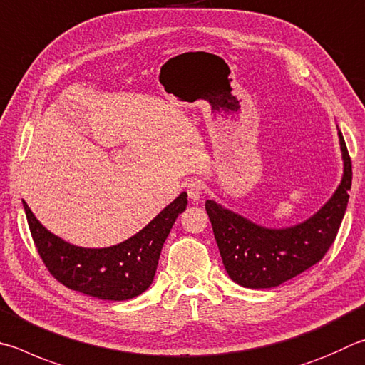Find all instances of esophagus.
<instances>
[{"label":"esophagus","instance_id":"1","mask_svg":"<svg viewBox=\"0 0 365 365\" xmlns=\"http://www.w3.org/2000/svg\"><path fill=\"white\" fill-rule=\"evenodd\" d=\"M185 190H187V195H188L191 201H200L204 187H202V183L200 180H191V182L187 183Z\"/></svg>","mask_w":365,"mask_h":365}]
</instances>
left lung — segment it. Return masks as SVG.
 <instances>
[{
  "mask_svg": "<svg viewBox=\"0 0 365 365\" xmlns=\"http://www.w3.org/2000/svg\"><path fill=\"white\" fill-rule=\"evenodd\" d=\"M344 170L340 187L327 204L292 228L269 230L205 201V212L228 276L249 289H271L319 263L332 246L346 210L351 190V158L339 130Z\"/></svg>",
  "mask_w": 365,
  "mask_h": 365,
  "instance_id": "1",
  "label": "left lung"
}]
</instances>
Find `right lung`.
Segmentation results:
<instances>
[{"mask_svg":"<svg viewBox=\"0 0 365 365\" xmlns=\"http://www.w3.org/2000/svg\"><path fill=\"white\" fill-rule=\"evenodd\" d=\"M187 204V193H182L135 236L105 249L65 242L36 220L25 201L24 209L38 254L58 282L101 300L123 302L151 286L165 237Z\"/></svg>","mask_w":365,"mask_h":365,"instance_id":"obj_1","label":"right lung"}]
</instances>
